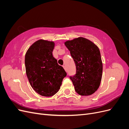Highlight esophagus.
Instances as JSON below:
<instances>
[{"label":"esophagus","instance_id":"1","mask_svg":"<svg viewBox=\"0 0 129 129\" xmlns=\"http://www.w3.org/2000/svg\"><path fill=\"white\" fill-rule=\"evenodd\" d=\"M63 68L64 69L65 71H66V66H63Z\"/></svg>","mask_w":129,"mask_h":129}]
</instances>
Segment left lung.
<instances>
[{
    "label": "left lung",
    "instance_id": "left-lung-1",
    "mask_svg": "<svg viewBox=\"0 0 129 129\" xmlns=\"http://www.w3.org/2000/svg\"><path fill=\"white\" fill-rule=\"evenodd\" d=\"M75 62L76 73L70 79L76 92L89 96L100 87L102 76L103 64L100 49L95 44L83 37L64 42Z\"/></svg>",
    "mask_w": 129,
    "mask_h": 129
}]
</instances>
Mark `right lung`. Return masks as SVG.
Returning a JSON list of instances; mask_svg holds the SVG:
<instances>
[{"mask_svg": "<svg viewBox=\"0 0 129 129\" xmlns=\"http://www.w3.org/2000/svg\"><path fill=\"white\" fill-rule=\"evenodd\" d=\"M54 46L53 41L39 40L30 46L25 55L26 73L29 83L43 96L55 95L67 75L53 56Z\"/></svg>", "mask_w": 129, "mask_h": 129, "instance_id": "obj_1", "label": "right lung"}]
</instances>
